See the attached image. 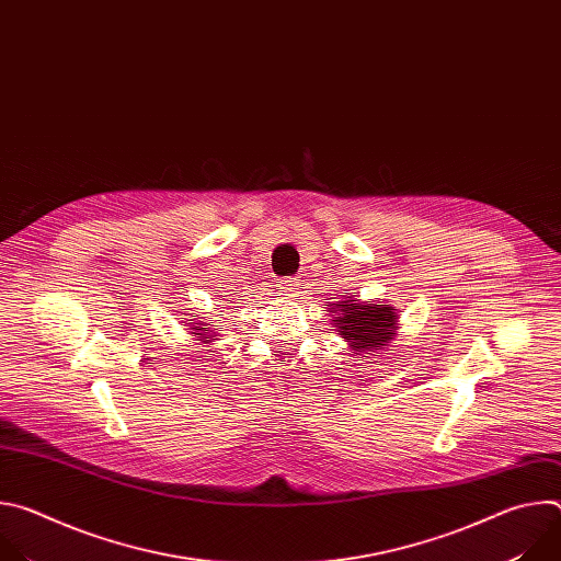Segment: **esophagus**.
<instances>
[{
    "instance_id": "1",
    "label": "esophagus",
    "mask_w": 561,
    "mask_h": 561,
    "mask_svg": "<svg viewBox=\"0 0 561 561\" xmlns=\"http://www.w3.org/2000/svg\"><path fill=\"white\" fill-rule=\"evenodd\" d=\"M301 279H297V277H286V279H282L279 282V288H282V293L284 295H290V297H297V293L301 290Z\"/></svg>"
}]
</instances>
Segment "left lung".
I'll list each match as a JSON object with an SVG mask.
<instances>
[{
  "instance_id": "obj_1",
  "label": "left lung",
  "mask_w": 561,
  "mask_h": 561,
  "mask_svg": "<svg viewBox=\"0 0 561 561\" xmlns=\"http://www.w3.org/2000/svg\"><path fill=\"white\" fill-rule=\"evenodd\" d=\"M337 331L344 340L351 342L355 355H370L368 351H379L392 340L397 314L390 304H357V299L340 301Z\"/></svg>"
}]
</instances>
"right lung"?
Returning a JSON list of instances; mask_svg holds the SVG:
<instances>
[{
    "instance_id": "1",
    "label": "right lung",
    "mask_w": 561,
    "mask_h": 561,
    "mask_svg": "<svg viewBox=\"0 0 561 561\" xmlns=\"http://www.w3.org/2000/svg\"><path fill=\"white\" fill-rule=\"evenodd\" d=\"M204 325L207 327L206 330L203 329ZM210 327H213V322H210V324H195V329H193V331H195V333H193V335H199V337H202V340H204V344H208V342H210V340H213V337H215V335H213V333H215V331H213V329H210Z\"/></svg>"
}]
</instances>
